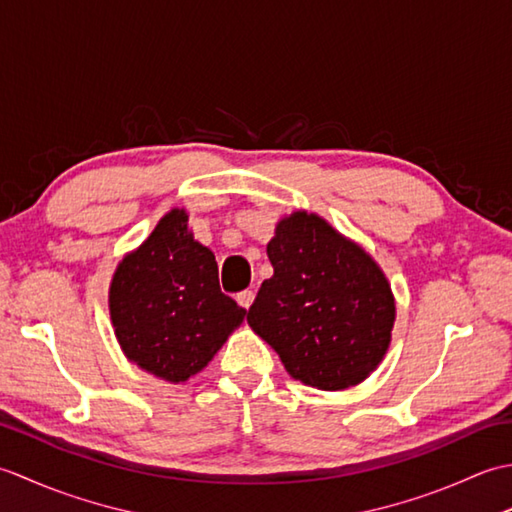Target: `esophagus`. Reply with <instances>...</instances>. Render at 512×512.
<instances>
[{"label":"esophagus","mask_w":512,"mask_h":512,"mask_svg":"<svg viewBox=\"0 0 512 512\" xmlns=\"http://www.w3.org/2000/svg\"><path fill=\"white\" fill-rule=\"evenodd\" d=\"M237 303H239V306H242V308H250V303H253V299H255V292L253 290H242V292H237Z\"/></svg>","instance_id":"34e87169"}]
</instances>
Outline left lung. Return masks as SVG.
<instances>
[{
	"label": "left lung",
	"mask_w": 512,
	"mask_h": 512,
	"mask_svg": "<svg viewBox=\"0 0 512 512\" xmlns=\"http://www.w3.org/2000/svg\"><path fill=\"white\" fill-rule=\"evenodd\" d=\"M275 275L248 308V325L292 378L323 391L361 383L383 361L394 297L383 270L317 215L292 213L268 244Z\"/></svg>",
	"instance_id": "1"
}]
</instances>
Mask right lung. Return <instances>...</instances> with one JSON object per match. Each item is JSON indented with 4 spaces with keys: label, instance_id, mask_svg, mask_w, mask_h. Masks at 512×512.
<instances>
[{
    "label": "right lung",
    "instance_id": "1",
    "mask_svg": "<svg viewBox=\"0 0 512 512\" xmlns=\"http://www.w3.org/2000/svg\"><path fill=\"white\" fill-rule=\"evenodd\" d=\"M189 217L173 209L138 250L118 264L110 312L129 361L169 383L198 374L246 310L224 295L217 262L195 242Z\"/></svg>",
    "mask_w": 512,
    "mask_h": 512
}]
</instances>
